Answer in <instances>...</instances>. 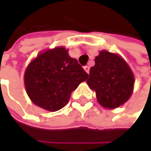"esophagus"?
I'll return each mask as SVG.
<instances>
[{
  "mask_svg": "<svg viewBox=\"0 0 151 151\" xmlns=\"http://www.w3.org/2000/svg\"><path fill=\"white\" fill-rule=\"evenodd\" d=\"M84 70H85L87 73H89V72H90V67H89V66H84Z\"/></svg>",
  "mask_w": 151,
  "mask_h": 151,
  "instance_id": "esophagus-1",
  "label": "esophagus"
}]
</instances>
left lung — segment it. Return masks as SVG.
Segmentation results:
<instances>
[{
    "instance_id": "8db88e82",
    "label": "left lung",
    "mask_w": 151,
    "mask_h": 151,
    "mask_svg": "<svg viewBox=\"0 0 151 151\" xmlns=\"http://www.w3.org/2000/svg\"><path fill=\"white\" fill-rule=\"evenodd\" d=\"M87 83L95 91L98 102L102 107L115 109L130 98L134 75L119 55L101 50L95 58V65L90 70Z\"/></svg>"
}]
</instances>
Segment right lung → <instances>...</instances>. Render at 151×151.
<instances>
[{
  "instance_id": "right-lung-1",
  "label": "right lung",
  "mask_w": 151,
  "mask_h": 151,
  "mask_svg": "<svg viewBox=\"0 0 151 151\" xmlns=\"http://www.w3.org/2000/svg\"><path fill=\"white\" fill-rule=\"evenodd\" d=\"M89 77L64 47L40 52L28 65L24 84L32 101L49 111H56L70 101L71 92Z\"/></svg>"
}]
</instances>
